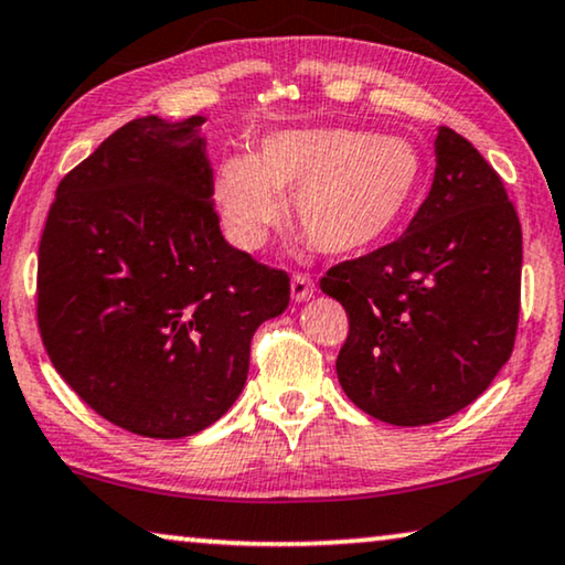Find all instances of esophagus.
I'll list each match as a JSON object with an SVG mask.
<instances>
[{
  "mask_svg": "<svg viewBox=\"0 0 565 565\" xmlns=\"http://www.w3.org/2000/svg\"><path fill=\"white\" fill-rule=\"evenodd\" d=\"M315 294V281L307 274H294L291 276V299L294 301H307Z\"/></svg>",
  "mask_w": 565,
  "mask_h": 565,
  "instance_id": "1",
  "label": "esophagus"
}]
</instances>
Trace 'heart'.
Returning a JSON list of instances; mask_svg holds the SVG:
<instances>
[{"instance_id": "1", "label": "heart", "mask_w": 565, "mask_h": 565, "mask_svg": "<svg viewBox=\"0 0 565 565\" xmlns=\"http://www.w3.org/2000/svg\"><path fill=\"white\" fill-rule=\"evenodd\" d=\"M425 163L402 135L355 127H291L260 142L253 158H225L214 173L222 225L245 250L264 245L291 214L317 248L351 256L384 241L415 204Z\"/></svg>"}]
</instances>
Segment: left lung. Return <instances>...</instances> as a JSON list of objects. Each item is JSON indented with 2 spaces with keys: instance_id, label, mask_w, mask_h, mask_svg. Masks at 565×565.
<instances>
[{
  "instance_id": "8db88e82",
  "label": "left lung",
  "mask_w": 565,
  "mask_h": 565,
  "mask_svg": "<svg viewBox=\"0 0 565 565\" xmlns=\"http://www.w3.org/2000/svg\"><path fill=\"white\" fill-rule=\"evenodd\" d=\"M435 163L399 241L320 281L351 322L340 386L365 415L399 427L440 423L479 399L518 335L522 227L502 179L450 127L435 138Z\"/></svg>"
}]
</instances>
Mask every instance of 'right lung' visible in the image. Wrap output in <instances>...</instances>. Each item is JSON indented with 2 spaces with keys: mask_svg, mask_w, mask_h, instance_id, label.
Wrapping results in <instances>:
<instances>
[{
  "mask_svg": "<svg viewBox=\"0 0 565 565\" xmlns=\"http://www.w3.org/2000/svg\"><path fill=\"white\" fill-rule=\"evenodd\" d=\"M194 115L122 125L66 173L38 250V324L66 384L142 438L202 433L241 396L289 276L220 233Z\"/></svg>",
  "mask_w": 565,
  "mask_h": 565,
  "instance_id": "1",
  "label": "right lung"
}]
</instances>
